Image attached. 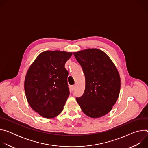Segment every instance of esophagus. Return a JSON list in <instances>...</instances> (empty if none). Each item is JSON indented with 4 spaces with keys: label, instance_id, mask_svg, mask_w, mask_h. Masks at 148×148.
Here are the masks:
<instances>
[{
    "label": "esophagus",
    "instance_id": "esophagus-1",
    "mask_svg": "<svg viewBox=\"0 0 148 148\" xmlns=\"http://www.w3.org/2000/svg\"><path fill=\"white\" fill-rule=\"evenodd\" d=\"M75 86H70V89H71V90L72 91L75 90Z\"/></svg>",
    "mask_w": 148,
    "mask_h": 148
}]
</instances>
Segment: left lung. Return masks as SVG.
Instances as JSON below:
<instances>
[{"instance_id":"8db88e82","label":"left lung","mask_w":148,"mask_h":148,"mask_svg":"<svg viewBox=\"0 0 148 148\" xmlns=\"http://www.w3.org/2000/svg\"><path fill=\"white\" fill-rule=\"evenodd\" d=\"M86 79L85 91L76 98L82 112L90 118L103 116L111 111L120 92L121 78L110 57L98 49L74 52Z\"/></svg>"}]
</instances>
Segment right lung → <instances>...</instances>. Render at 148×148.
<instances>
[{"label":"right lung","mask_w":148,"mask_h":148,"mask_svg":"<svg viewBox=\"0 0 148 148\" xmlns=\"http://www.w3.org/2000/svg\"><path fill=\"white\" fill-rule=\"evenodd\" d=\"M72 52L45 51L38 55L29 68L25 91L30 107L40 116L53 118L62 111L69 97L66 61Z\"/></svg>","instance_id":"obj_1"}]
</instances>
